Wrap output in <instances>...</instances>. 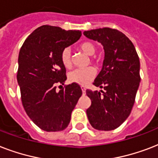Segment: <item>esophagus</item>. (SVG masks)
<instances>
[{"instance_id": "esophagus-1", "label": "esophagus", "mask_w": 158, "mask_h": 158, "mask_svg": "<svg viewBox=\"0 0 158 158\" xmlns=\"http://www.w3.org/2000/svg\"><path fill=\"white\" fill-rule=\"evenodd\" d=\"M81 90H82V92H83V94H85V86H81Z\"/></svg>"}]
</instances>
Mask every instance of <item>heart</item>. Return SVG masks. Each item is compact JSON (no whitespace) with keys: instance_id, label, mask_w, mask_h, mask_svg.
<instances>
[{"instance_id":"b5f03b06","label":"heart","mask_w":158,"mask_h":158,"mask_svg":"<svg viewBox=\"0 0 158 158\" xmlns=\"http://www.w3.org/2000/svg\"><path fill=\"white\" fill-rule=\"evenodd\" d=\"M79 48L88 56H92L96 52V46L90 42H84L79 45ZM61 61L62 65L66 68L72 66V52L69 48H66L61 53ZM96 71L92 67L85 68H77L68 74V81L72 83H77L79 85H85L92 81L96 77Z\"/></svg>"}]
</instances>
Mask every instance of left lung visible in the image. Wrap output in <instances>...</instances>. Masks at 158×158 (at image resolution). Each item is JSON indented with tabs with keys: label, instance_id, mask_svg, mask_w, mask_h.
<instances>
[{
	"label": "left lung",
	"instance_id": "8db88e82",
	"mask_svg": "<svg viewBox=\"0 0 158 158\" xmlns=\"http://www.w3.org/2000/svg\"><path fill=\"white\" fill-rule=\"evenodd\" d=\"M90 40L101 43L105 51L102 68L94 85L101 91L86 90L91 105L86 110L94 129H117L131 113L140 82V62L133 43L117 29L103 28L84 31Z\"/></svg>",
	"mask_w": 158,
	"mask_h": 158
}]
</instances>
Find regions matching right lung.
<instances>
[{
	"label": "right lung",
	"instance_id": "add662e5",
	"mask_svg": "<svg viewBox=\"0 0 158 158\" xmlns=\"http://www.w3.org/2000/svg\"><path fill=\"white\" fill-rule=\"evenodd\" d=\"M81 36L79 30L43 25L27 38L19 50L17 81L22 104L30 119L44 131L65 129L82 95L77 83L56 89L57 84L64 85L67 80L62 51Z\"/></svg>",
	"mask_w": 158,
	"mask_h": 158
}]
</instances>
